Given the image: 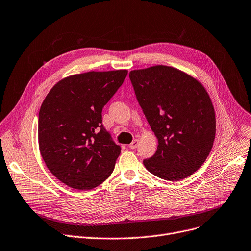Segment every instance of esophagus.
<instances>
[{"label": "esophagus", "instance_id": "34e87169", "mask_svg": "<svg viewBox=\"0 0 251 251\" xmlns=\"http://www.w3.org/2000/svg\"><path fill=\"white\" fill-rule=\"evenodd\" d=\"M129 147H130V149H131V150H134V149H136V148L138 147V140H137V139H134L132 142L130 143V146H129Z\"/></svg>", "mask_w": 251, "mask_h": 251}]
</instances>
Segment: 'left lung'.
Masks as SVG:
<instances>
[{
    "label": "left lung",
    "mask_w": 251,
    "mask_h": 251,
    "mask_svg": "<svg viewBox=\"0 0 251 251\" xmlns=\"http://www.w3.org/2000/svg\"><path fill=\"white\" fill-rule=\"evenodd\" d=\"M136 99L157 138L155 153L143 161L154 176L179 181L205 162L216 136V115L203 85L164 65L129 73Z\"/></svg>",
    "instance_id": "8db88e82"
}]
</instances>
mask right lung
Returning a JSON list of instances; mask_svg holds the SVG:
<instances>
[{
    "label": "right lung",
    "instance_id": "add662e5",
    "mask_svg": "<svg viewBox=\"0 0 251 251\" xmlns=\"http://www.w3.org/2000/svg\"><path fill=\"white\" fill-rule=\"evenodd\" d=\"M127 70L71 75L52 86L38 114V146L50 173L78 190L99 186L121 152L101 124V111Z\"/></svg>",
    "mask_w": 251,
    "mask_h": 251
}]
</instances>
